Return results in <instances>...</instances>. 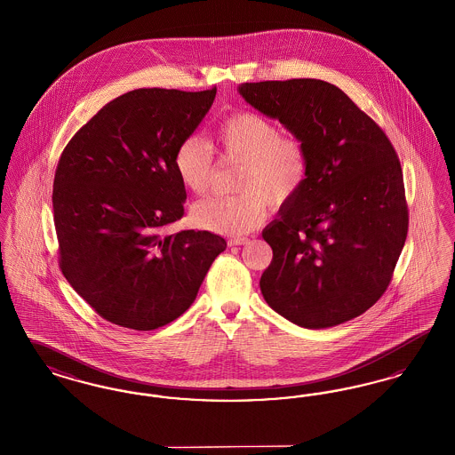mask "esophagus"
Returning <instances> with one entry per match:
<instances>
[{"label": "esophagus", "mask_w": 455, "mask_h": 455, "mask_svg": "<svg viewBox=\"0 0 455 455\" xmlns=\"http://www.w3.org/2000/svg\"><path fill=\"white\" fill-rule=\"evenodd\" d=\"M243 243H247V238L245 237H235L228 240V245H230V247H234V245H243Z\"/></svg>", "instance_id": "obj_1"}]
</instances>
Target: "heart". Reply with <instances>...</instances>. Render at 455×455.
Here are the masks:
<instances>
[{
  "label": "heart",
  "mask_w": 455,
  "mask_h": 455,
  "mask_svg": "<svg viewBox=\"0 0 455 455\" xmlns=\"http://www.w3.org/2000/svg\"><path fill=\"white\" fill-rule=\"evenodd\" d=\"M223 155L242 162L234 196L197 201L191 210L196 227L223 235H245L267 215V206L282 208L302 191L308 175V155L295 138L258 112L228 116L217 131ZM173 171L193 195H204L213 180L215 156L197 134L184 138L173 153Z\"/></svg>",
  "instance_id": "heart-1"
}]
</instances>
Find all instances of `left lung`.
Wrapping results in <instances>:
<instances>
[{"mask_svg": "<svg viewBox=\"0 0 455 455\" xmlns=\"http://www.w3.org/2000/svg\"><path fill=\"white\" fill-rule=\"evenodd\" d=\"M238 93L278 119L307 150L302 191L262 230L273 260L267 305L307 329L355 319L389 286L408 235L403 171L386 132L323 80L242 84Z\"/></svg>", "mask_w": 455, "mask_h": 455, "instance_id": "1", "label": "left lung"}]
</instances>
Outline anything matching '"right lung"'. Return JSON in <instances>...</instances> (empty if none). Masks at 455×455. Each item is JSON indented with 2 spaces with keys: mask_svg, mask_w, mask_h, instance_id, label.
<instances>
[{
  "mask_svg": "<svg viewBox=\"0 0 455 455\" xmlns=\"http://www.w3.org/2000/svg\"><path fill=\"white\" fill-rule=\"evenodd\" d=\"M217 88H138L100 108L66 145L52 189L60 267L108 323L152 331L195 302L225 238L164 228L184 217L173 153Z\"/></svg>",
  "mask_w": 455,
  "mask_h": 455,
  "instance_id": "obj_1",
  "label": "right lung"
}]
</instances>
